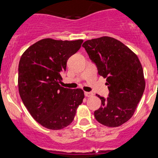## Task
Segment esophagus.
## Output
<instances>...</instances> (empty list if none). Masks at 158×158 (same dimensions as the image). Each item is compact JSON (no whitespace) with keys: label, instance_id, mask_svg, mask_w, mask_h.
<instances>
[{"label":"esophagus","instance_id":"34e87169","mask_svg":"<svg viewBox=\"0 0 158 158\" xmlns=\"http://www.w3.org/2000/svg\"><path fill=\"white\" fill-rule=\"evenodd\" d=\"M85 97H88V98H89V97L93 96V93H91V92H85Z\"/></svg>","mask_w":158,"mask_h":158}]
</instances>
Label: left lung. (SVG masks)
Instances as JSON below:
<instances>
[{"label":"left lung","mask_w":158,"mask_h":158,"mask_svg":"<svg viewBox=\"0 0 158 158\" xmlns=\"http://www.w3.org/2000/svg\"><path fill=\"white\" fill-rule=\"evenodd\" d=\"M98 67V74L106 79L109 97L101 100L94 112L96 120L115 127L132 117L145 87L143 67L137 55L121 41L110 37L88 40L82 44Z\"/></svg>","instance_id":"left-lung-1"}]
</instances>
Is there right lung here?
Segmentation results:
<instances>
[{
    "label": "right lung",
    "instance_id": "1",
    "mask_svg": "<svg viewBox=\"0 0 158 158\" xmlns=\"http://www.w3.org/2000/svg\"><path fill=\"white\" fill-rule=\"evenodd\" d=\"M82 40L46 38L28 47L19 64V91L24 105L39 124L50 130L71 124L85 98L80 88L60 85L67 62L81 47Z\"/></svg>",
    "mask_w": 158,
    "mask_h": 158
}]
</instances>
